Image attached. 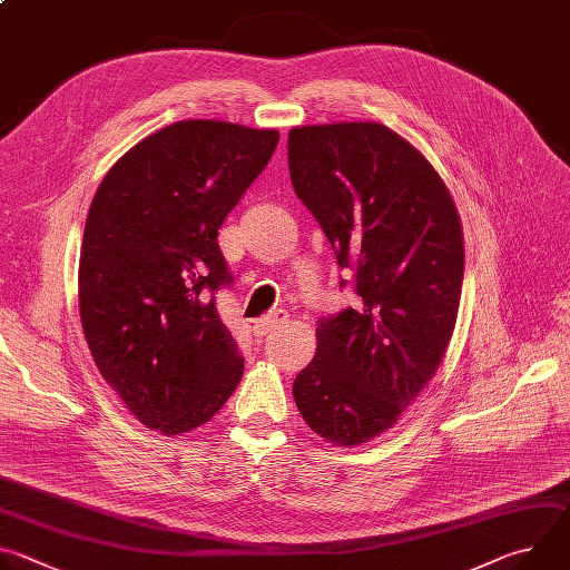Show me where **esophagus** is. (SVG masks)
Listing matches in <instances>:
<instances>
[{
	"label": "esophagus",
	"instance_id": "obj_1",
	"mask_svg": "<svg viewBox=\"0 0 570 570\" xmlns=\"http://www.w3.org/2000/svg\"><path fill=\"white\" fill-rule=\"evenodd\" d=\"M286 320V315H284V311H275V313H271L268 317H264V320H259L257 324H255V336L257 338H266L273 330H277L279 324Z\"/></svg>",
	"mask_w": 570,
	"mask_h": 570
}]
</instances>
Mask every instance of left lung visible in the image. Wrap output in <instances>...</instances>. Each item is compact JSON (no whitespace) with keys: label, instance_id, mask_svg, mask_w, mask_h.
<instances>
[{"label":"left lung","instance_id":"1","mask_svg":"<svg viewBox=\"0 0 570 570\" xmlns=\"http://www.w3.org/2000/svg\"><path fill=\"white\" fill-rule=\"evenodd\" d=\"M288 171L361 297L317 320L315 358L295 376L304 422L341 446L396 424L449 347L464 273L455 205L426 157L372 121L288 132Z\"/></svg>","mask_w":570,"mask_h":570}]
</instances>
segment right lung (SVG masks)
Returning <instances> with one entry per match:
<instances>
[{"label": "right lung", "mask_w": 570, "mask_h": 570, "mask_svg": "<svg viewBox=\"0 0 570 570\" xmlns=\"http://www.w3.org/2000/svg\"><path fill=\"white\" fill-rule=\"evenodd\" d=\"M277 141V130L178 121L99 185L80 248V322L101 376L148 429L203 426L240 381L243 356L216 311L232 284L216 236Z\"/></svg>", "instance_id": "add662e5"}]
</instances>
